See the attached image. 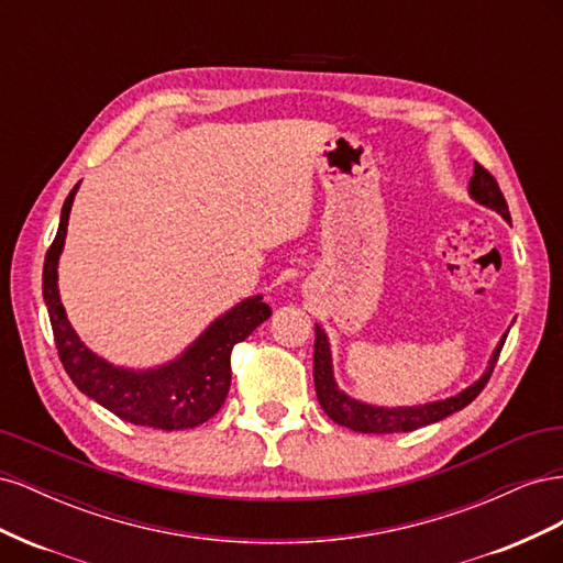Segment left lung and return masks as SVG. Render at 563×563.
<instances>
[{
	"instance_id": "1",
	"label": "left lung",
	"mask_w": 563,
	"mask_h": 563,
	"mask_svg": "<svg viewBox=\"0 0 563 563\" xmlns=\"http://www.w3.org/2000/svg\"><path fill=\"white\" fill-rule=\"evenodd\" d=\"M470 197L482 203V207L496 211L498 216H503L505 223H512L509 218V209L507 201L500 192V187L496 183L484 166L474 164V176L470 178V187H467ZM509 329L503 333V338L498 340L496 350H493L490 360L486 371L476 378L472 385H467L465 389H460L457 395L446 397V399H437V401H428V404H416V406H376L368 404L362 399L350 397L347 391H343L335 383L333 376V354H331V343L329 335L323 331L319 323H314V389H317V399L333 422L343 424V428H350L354 432H364V434H391V432H411L422 428V424H432L444 420L446 416L463 411V408L476 399V395L484 389V385L488 383L493 366L498 362V354L505 345Z\"/></svg>"
}]
</instances>
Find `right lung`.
Wrapping results in <instances>:
<instances>
[{
    "instance_id": "obj_1",
    "label": "right lung",
    "mask_w": 563,
    "mask_h": 563,
    "mask_svg": "<svg viewBox=\"0 0 563 563\" xmlns=\"http://www.w3.org/2000/svg\"><path fill=\"white\" fill-rule=\"evenodd\" d=\"M77 190L79 183L63 203L56 240L46 251L42 275V294L63 368L79 391L117 418L166 432L192 430L213 418L225 404L232 380V347L269 319V305L263 302L261 294L244 298L216 317L172 362L159 366L129 368L108 362L81 343L58 291V261Z\"/></svg>"
}]
</instances>
